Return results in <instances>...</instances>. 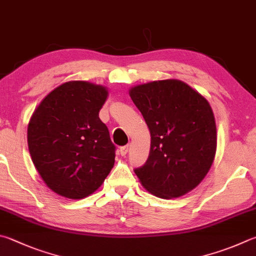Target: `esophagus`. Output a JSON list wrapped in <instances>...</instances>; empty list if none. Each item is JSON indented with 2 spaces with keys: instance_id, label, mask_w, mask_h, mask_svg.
<instances>
[{
  "instance_id": "34e87169",
  "label": "esophagus",
  "mask_w": 256,
  "mask_h": 256,
  "mask_svg": "<svg viewBox=\"0 0 256 256\" xmlns=\"http://www.w3.org/2000/svg\"><path fill=\"white\" fill-rule=\"evenodd\" d=\"M128 151V146H120V156H125Z\"/></svg>"
}]
</instances>
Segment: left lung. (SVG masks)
Returning a JSON list of instances; mask_svg holds the SVG:
<instances>
[{
  "label": "left lung",
  "instance_id": "1",
  "mask_svg": "<svg viewBox=\"0 0 256 256\" xmlns=\"http://www.w3.org/2000/svg\"><path fill=\"white\" fill-rule=\"evenodd\" d=\"M130 96L151 134L148 160L134 172L156 197L184 196L202 182L215 158L217 134L210 105L176 80L136 86Z\"/></svg>",
  "mask_w": 256,
  "mask_h": 256
}]
</instances>
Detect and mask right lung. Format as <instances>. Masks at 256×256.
Instances as JSON below:
<instances>
[{"label": "right lung", "mask_w": 256, "mask_h": 256, "mask_svg": "<svg viewBox=\"0 0 256 256\" xmlns=\"http://www.w3.org/2000/svg\"><path fill=\"white\" fill-rule=\"evenodd\" d=\"M108 95L100 85L68 82L49 92L31 116L28 146L32 162L60 196H90L113 168L116 148L98 116Z\"/></svg>", "instance_id": "add662e5"}]
</instances>
